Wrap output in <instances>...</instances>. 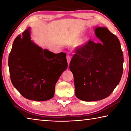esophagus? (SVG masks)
<instances>
[{
	"label": "esophagus",
	"instance_id": "obj_1",
	"mask_svg": "<svg viewBox=\"0 0 131 131\" xmlns=\"http://www.w3.org/2000/svg\"><path fill=\"white\" fill-rule=\"evenodd\" d=\"M66 59H67L68 65L69 66V63H70V60H71V57L69 56V55H68V56L66 57Z\"/></svg>",
	"mask_w": 131,
	"mask_h": 131
}]
</instances>
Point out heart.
<instances>
[{"label": "heart", "instance_id": "obj_1", "mask_svg": "<svg viewBox=\"0 0 131 131\" xmlns=\"http://www.w3.org/2000/svg\"><path fill=\"white\" fill-rule=\"evenodd\" d=\"M88 41V38L87 37H84L83 39H81L80 41L79 42V45L80 46H83L84 44H85L86 43H87Z\"/></svg>", "mask_w": 131, "mask_h": 131}]
</instances>
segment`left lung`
Segmentation results:
<instances>
[{
  "mask_svg": "<svg viewBox=\"0 0 131 131\" xmlns=\"http://www.w3.org/2000/svg\"><path fill=\"white\" fill-rule=\"evenodd\" d=\"M95 34L101 43L90 40L77 50L69 65L76 96L86 102L109 96L123 72V53L117 36L106 27L96 28Z\"/></svg>",
  "mask_w": 131,
  "mask_h": 131,
  "instance_id": "left-lung-1",
  "label": "left lung"
}]
</instances>
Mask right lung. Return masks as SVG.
<instances>
[{
  "label": "right lung",
  "mask_w": 131,
  "mask_h": 131,
  "mask_svg": "<svg viewBox=\"0 0 131 131\" xmlns=\"http://www.w3.org/2000/svg\"><path fill=\"white\" fill-rule=\"evenodd\" d=\"M30 34L29 27L13 42L8 63L11 81L25 98L47 101L54 97L55 84L68 68L66 55L43 49Z\"/></svg>",
  "instance_id": "add662e5"
}]
</instances>
